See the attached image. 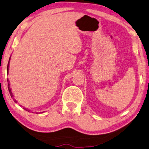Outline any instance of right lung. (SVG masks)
<instances>
[{"label": "right lung", "mask_w": 149, "mask_h": 149, "mask_svg": "<svg viewBox=\"0 0 149 149\" xmlns=\"http://www.w3.org/2000/svg\"><path fill=\"white\" fill-rule=\"evenodd\" d=\"M9 61H10V58H9V62H8V65H7V74H8V71H9ZM7 81H8L9 82V80H8V79H7ZM8 89H9V93H10V95H11V97H13L14 96V95H13V94H12V91H11V88H10V87H9V84H8ZM14 101L15 102H17V101L16 100H14ZM24 110H26V111H30V110H28V109H25V108H23Z\"/></svg>", "instance_id": "add662e5"}]
</instances>
